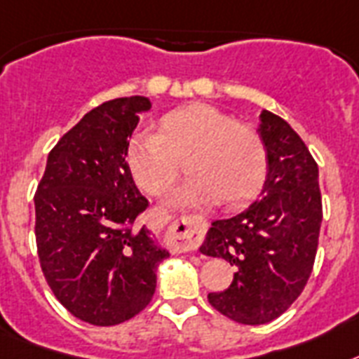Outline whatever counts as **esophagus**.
<instances>
[{
	"mask_svg": "<svg viewBox=\"0 0 359 359\" xmlns=\"http://www.w3.org/2000/svg\"><path fill=\"white\" fill-rule=\"evenodd\" d=\"M205 224L198 218H182L172 227L174 245L180 253H192L201 242Z\"/></svg>",
	"mask_w": 359,
	"mask_h": 359,
	"instance_id": "esophagus-1",
	"label": "esophagus"
}]
</instances>
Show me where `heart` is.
<instances>
[{"label": "heart", "mask_w": 359, "mask_h": 359, "mask_svg": "<svg viewBox=\"0 0 359 359\" xmlns=\"http://www.w3.org/2000/svg\"><path fill=\"white\" fill-rule=\"evenodd\" d=\"M158 135L137 133L126 150L130 172L148 194L174 185L182 163L192 177L163 207H238L259 192L268 170L262 137L248 124L209 104H189L159 119Z\"/></svg>", "instance_id": "heart-1"}]
</instances>
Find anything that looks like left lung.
<instances>
[{
	"mask_svg": "<svg viewBox=\"0 0 359 359\" xmlns=\"http://www.w3.org/2000/svg\"><path fill=\"white\" fill-rule=\"evenodd\" d=\"M257 132L268 156L259 198L238 215L215 220L200 253L236 266L229 288L207 299L242 325L273 321L301 295L312 273L323 209L318 163L297 132L262 109Z\"/></svg>",
	"mask_w": 359,
	"mask_h": 359,
	"instance_id": "left-lung-1",
	"label": "left lung"
}]
</instances>
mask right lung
Returning <instances> with one entry per match:
<instances>
[{"mask_svg": "<svg viewBox=\"0 0 359 359\" xmlns=\"http://www.w3.org/2000/svg\"><path fill=\"white\" fill-rule=\"evenodd\" d=\"M147 97L108 100L86 114L47 158L34 196L36 245L49 288L80 321L111 327L132 319L156 292L165 248L133 222L147 198L126 161Z\"/></svg>", "mask_w": 359, "mask_h": 359, "instance_id": "add662e5", "label": "right lung"}]
</instances>
